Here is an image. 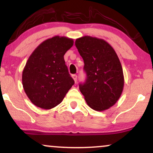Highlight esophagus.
<instances>
[{
    "label": "esophagus",
    "mask_w": 153,
    "mask_h": 153,
    "mask_svg": "<svg viewBox=\"0 0 153 153\" xmlns=\"http://www.w3.org/2000/svg\"><path fill=\"white\" fill-rule=\"evenodd\" d=\"M72 78H73V80H74L75 82H77V78H78V77H77L76 75H72Z\"/></svg>",
    "instance_id": "34e87169"
}]
</instances>
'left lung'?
Masks as SVG:
<instances>
[{
  "mask_svg": "<svg viewBox=\"0 0 153 153\" xmlns=\"http://www.w3.org/2000/svg\"><path fill=\"white\" fill-rule=\"evenodd\" d=\"M75 46L84 61L85 83L80 90L88 105L97 111L117 103L122 94L124 77L117 53L110 44L90 36L77 39Z\"/></svg>",
  "mask_w": 153,
  "mask_h": 153,
  "instance_id": "obj_1",
  "label": "left lung"
}]
</instances>
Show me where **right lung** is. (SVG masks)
I'll list each match as a JSON object with an SVG mask.
<instances>
[{
	"instance_id": "right-lung-1",
	"label": "right lung",
	"mask_w": 153,
	"mask_h": 153,
	"mask_svg": "<svg viewBox=\"0 0 153 153\" xmlns=\"http://www.w3.org/2000/svg\"><path fill=\"white\" fill-rule=\"evenodd\" d=\"M73 43L66 36H53L40 44L29 57L22 71V85L36 107H56L74 84L63 57Z\"/></svg>"
}]
</instances>
